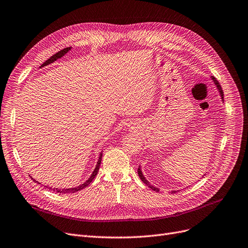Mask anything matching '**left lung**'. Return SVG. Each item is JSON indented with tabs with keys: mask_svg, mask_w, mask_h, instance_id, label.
I'll return each mask as SVG.
<instances>
[{
	"mask_svg": "<svg viewBox=\"0 0 248 248\" xmlns=\"http://www.w3.org/2000/svg\"><path fill=\"white\" fill-rule=\"evenodd\" d=\"M212 79H213V81L215 82V85L217 86V90H218V92H219V95H221V97H222V100L224 101V93H223V90H222L221 85H219V82L217 81V79L215 77H212ZM138 175H139L140 179L142 180V182L144 183V184H146V186H148L149 188H151V189L154 190V191L159 192V189H158V188L152 186V185L150 184V183H149L147 180H146V178L143 176V173H142V170H141V168H140V167H139V169H138ZM171 193H176V191H171Z\"/></svg>",
	"mask_w": 248,
	"mask_h": 248,
	"instance_id": "8db88e82",
	"label": "left lung"
}]
</instances>
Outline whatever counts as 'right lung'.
<instances>
[{
  "mask_svg": "<svg viewBox=\"0 0 248 248\" xmlns=\"http://www.w3.org/2000/svg\"><path fill=\"white\" fill-rule=\"evenodd\" d=\"M70 49H71V47H68V48H65V49H63V50L59 51V52L56 53V54H54L53 56H51L47 61H45V62L42 64L41 67L47 66V65H49V64L53 63L54 61H56L57 59L63 57L64 55H65L68 51H70ZM101 160H102V152L100 153V156H99L98 162H97V164H96V168H95L93 173H92L91 177L84 183V184H81V185H79V186H78V187H76V188H68V189H65V188H63V189H61V188H53V189H52V188H50V189L58 192V193H76V192H78V191H79V190H82L84 188H86L87 186H89V185L91 184V182L93 181V180L95 179V177L97 176L99 168H100V164H101ZM31 179H32V178H31ZM32 180H33V179H32ZM33 181H34V180H33ZM34 182H36V181H34ZM36 183H39V182H36ZM39 184H41V183H39Z\"/></svg>",
  "mask_w": 248,
  "mask_h": 248,
  "instance_id": "right-lung-1",
  "label": "right lung"
}]
</instances>
